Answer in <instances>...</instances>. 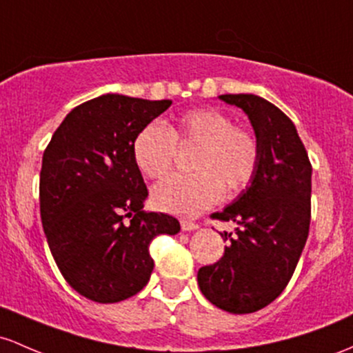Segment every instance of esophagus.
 <instances>
[{
  "label": "esophagus",
  "mask_w": 353,
  "mask_h": 353,
  "mask_svg": "<svg viewBox=\"0 0 353 353\" xmlns=\"http://www.w3.org/2000/svg\"><path fill=\"white\" fill-rule=\"evenodd\" d=\"M181 228H183V231H194L199 228V224L194 221H181Z\"/></svg>",
  "instance_id": "34e87169"
}]
</instances>
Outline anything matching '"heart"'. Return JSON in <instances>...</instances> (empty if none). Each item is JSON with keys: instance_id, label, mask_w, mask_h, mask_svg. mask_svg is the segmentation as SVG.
I'll list each match as a JSON object with an SVG mask.
<instances>
[{"instance_id": "obj_1", "label": "heart", "mask_w": 353, "mask_h": 353, "mask_svg": "<svg viewBox=\"0 0 353 353\" xmlns=\"http://www.w3.org/2000/svg\"><path fill=\"white\" fill-rule=\"evenodd\" d=\"M177 145H196L189 161L191 174H172L159 181L150 197L159 211L176 216H197L223 196H234L250 183L258 165L254 135L234 127L216 108H194L176 122L152 120L132 141V157L145 177L164 176L172 165Z\"/></svg>"}]
</instances>
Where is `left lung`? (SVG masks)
<instances>
[{
	"label": "left lung",
	"mask_w": 353,
	"mask_h": 353,
	"mask_svg": "<svg viewBox=\"0 0 353 353\" xmlns=\"http://www.w3.org/2000/svg\"><path fill=\"white\" fill-rule=\"evenodd\" d=\"M218 99L248 115L259 156L245 191L214 214L236 228L219 233L228 241L223 258L199 268L197 285L212 305L241 315L276 300L296 268L310 230L312 164L295 123L276 105L253 94Z\"/></svg>",
	"instance_id": "1"
}]
</instances>
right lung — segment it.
Returning a JSON list of instances; mask_svg holds the SVG:
<instances>
[{"mask_svg":"<svg viewBox=\"0 0 353 353\" xmlns=\"http://www.w3.org/2000/svg\"><path fill=\"white\" fill-rule=\"evenodd\" d=\"M170 103L100 95L70 112L43 154L46 241L68 285L97 303L141 292L154 270L150 241L181 231L172 216L142 211L149 192L132 157L135 134Z\"/></svg>","mask_w":353,"mask_h":353,"instance_id":"1","label":"right lung"}]
</instances>
